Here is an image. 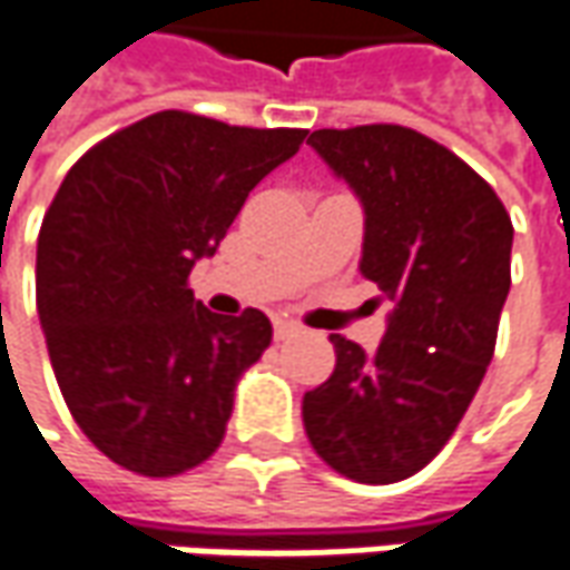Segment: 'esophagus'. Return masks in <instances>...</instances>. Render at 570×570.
<instances>
[{"instance_id":"obj_1","label":"esophagus","mask_w":570,"mask_h":570,"mask_svg":"<svg viewBox=\"0 0 570 570\" xmlns=\"http://www.w3.org/2000/svg\"><path fill=\"white\" fill-rule=\"evenodd\" d=\"M298 333H302V326H298L296 321H274V340L277 342L293 340Z\"/></svg>"}]
</instances>
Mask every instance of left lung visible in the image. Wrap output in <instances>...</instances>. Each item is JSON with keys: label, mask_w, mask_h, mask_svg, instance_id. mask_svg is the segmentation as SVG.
<instances>
[{"label": "left lung", "mask_w": 570, "mask_h": 570, "mask_svg": "<svg viewBox=\"0 0 570 570\" xmlns=\"http://www.w3.org/2000/svg\"><path fill=\"white\" fill-rule=\"evenodd\" d=\"M308 145L364 203L361 274L395 302L376 354L333 333V376L302 397L317 456L361 484L416 475L479 392L507 302L512 218L469 163L429 135L370 122Z\"/></svg>", "instance_id": "1"}]
</instances>
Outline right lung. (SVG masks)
<instances>
[{
	"instance_id": "add662e5",
	"label": "right lung",
	"mask_w": 570,
	"mask_h": 570,
	"mask_svg": "<svg viewBox=\"0 0 570 570\" xmlns=\"http://www.w3.org/2000/svg\"><path fill=\"white\" fill-rule=\"evenodd\" d=\"M305 135L160 110L89 147L55 194L36 244L51 370L86 438L135 475L206 463L272 345L258 308L213 314L188 277Z\"/></svg>"
}]
</instances>
